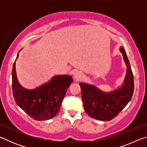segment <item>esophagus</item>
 Returning a JSON list of instances; mask_svg holds the SVG:
<instances>
[{"label":"esophagus","mask_w":147,"mask_h":147,"mask_svg":"<svg viewBox=\"0 0 147 147\" xmlns=\"http://www.w3.org/2000/svg\"><path fill=\"white\" fill-rule=\"evenodd\" d=\"M74 78L76 80L78 81L83 78V73L80 71H76L75 73L74 74Z\"/></svg>","instance_id":"esophagus-1"}]
</instances>
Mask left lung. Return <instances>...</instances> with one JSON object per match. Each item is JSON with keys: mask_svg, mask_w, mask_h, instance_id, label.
<instances>
[{"mask_svg": "<svg viewBox=\"0 0 147 147\" xmlns=\"http://www.w3.org/2000/svg\"><path fill=\"white\" fill-rule=\"evenodd\" d=\"M120 51L126 65V75L123 86L111 92H104L93 85L80 83L84 109L91 117L100 121H110L125 108L132 97L134 75L130 61L123 47Z\"/></svg>", "mask_w": 147, "mask_h": 147, "instance_id": "left-lung-1", "label": "left lung"}]
</instances>
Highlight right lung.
<instances>
[{"label":"right lung","instance_id":"1","mask_svg":"<svg viewBox=\"0 0 147 147\" xmlns=\"http://www.w3.org/2000/svg\"><path fill=\"white\" fill-rule=\"evenodd\" d=\"M18 56L17 54V58ZM16 61L12 69V91L16 102L35 120L45 121L53 118L59 111L66 91L73 82L72 76L57 75L47 83L30 90L23 88L19 83Z\"/></svg>","mask_w":147,"mask_h":147}]
</instances>
